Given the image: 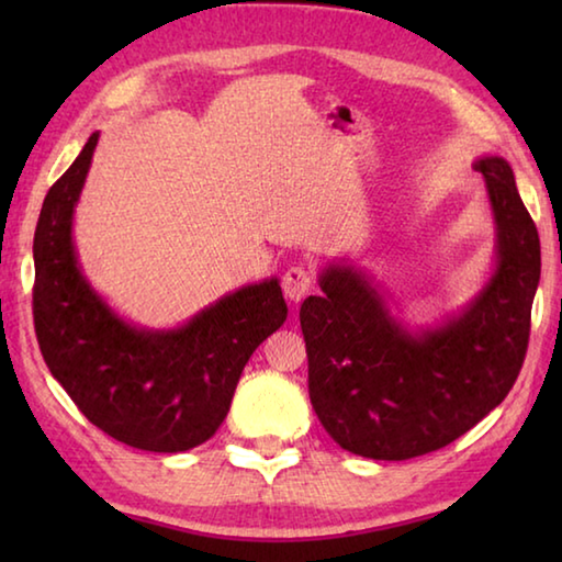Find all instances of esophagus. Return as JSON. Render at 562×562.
I'll return each mask as SVG.
<instances>
[{
    "instance_id": "obj_1",
    "label": "esophagus",
    "mask_w": 562,
    "mask_h": 562,
    "mask_svg": "<svg viewBox=\"0 0 562 562\" xmlns=\"http://www.w3.org/2000/svg\"><path fill=\"white\" fill-rule=\"evenodd\" d=\"M312 288H315V274H312L307 268H302V265H294V268H290L282 274L284 297L294 304H297Z\"/></svg>"
}]
</instances>
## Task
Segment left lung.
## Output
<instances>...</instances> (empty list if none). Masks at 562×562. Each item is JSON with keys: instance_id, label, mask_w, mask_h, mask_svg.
Listing matches in <instances>:
<instances>
[{"instance_id": "8db88e82", "label": "left lung", "mask_w": 562, "mask_h": 562, "mask_svg": "<svg viewBox=\"0 0 562 562\" xmlns=\"http://www.w3.org/2000/svg\"><path fill=\"white\" fill-rule=\"evenodd\" d=\"M493 217L491 274L429 327H408L355 262H327L300 307L310 402L341 449L404 461L443 449L493 412L526 359L540 240L506 158L481 156Z\"/></svg>"}]
</instances>
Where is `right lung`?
Wrapping results in <instances>:
<instances>
[{"label":"right lung","mask_w":562,"mask_h":562,"mask_svg":"<svg viewBox=\"0 0 562 562\" xmlns=\"http://www.w3.org/2000/svg\"><path fill=\"white\" fill-rule=\"evenodd\" d=\"M99 133L44 198L34 233V329L52 376L93 426L133 449L201 446L231 412L240 374L288 319L278 278L245 284L170 329L123 319L93 290L74 213Z\"/></svg>","instance_id":"add662e5"}]
</instances>
